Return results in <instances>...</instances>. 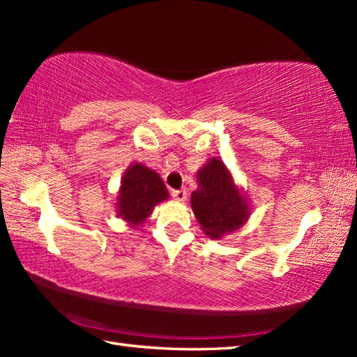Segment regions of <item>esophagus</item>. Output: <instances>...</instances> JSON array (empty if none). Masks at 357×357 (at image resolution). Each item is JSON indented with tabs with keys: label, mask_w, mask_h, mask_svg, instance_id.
Wrapping results in <instances>:
<instances>
[{
	"label": "esophagus",
	"mask_w": 357,
	"mask_h": 357,
	"mask_svg": "<svg viewBox=\"0 0 357 357\" xmlns=\"http://www.w3.org/2000/svg\"><path fill=\"white\" fill-rule=\"evenodd\" d=\"M172 195H173L174 200L181 202V203L187 200V192H185V190H173Z\"/></svg>",
	"instance_id": "obj_1"
}]
</instances>
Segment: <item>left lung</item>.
Wrapping results in <instances>:
<instances>
[{
	"label": "left lung",
	"instance_id": "1",
	"mask_svg": "<svg viewBox=\"0 0 357 357\" xmlns=\"http://www.w3.org/2000/svg\"><path fill=\"white\" fill-rule=\"evenodd\" d=\"M197 184L190 204L206 236L220 239L238 231L249 220V198L234 183L231 172L219 157L209 159L197 172Z\"/></svg>",
	"mask_w": 357,
	"mask_h": 357
}]
</instances>
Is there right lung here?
<instances>
[{
  "label": "right lung",
  "mask_w": 357,
  "mask_h": 357,
  "mask_svg": "<svg viewBox=\"0 0 357 357\" xmlns=\"http://www.w3.org/2000/svg\"><path fill=\"white\" fill-rule=\"evenodd\" d=\"M164 181L143 164H132L124 172L116 195V215L130 228L140 227L157 204L168 200Z\"/></svg>",
  "instance_id": "right-lung-1"
}]
</instances>
